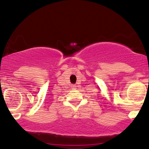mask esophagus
<instances>
[{
	"label": "esophagus",
	"instance_id": "1",
	"mask_svg": "<svg viewBox=\"0 0 149 149\" xmlns=\"http://www.w3.org/2000/svg\"><path fill=\"white\" fill-rule=\"evenodd\" d=\"M71 88H72V89H76V85H71Z\"/></svg>",
	"mask_w": 149,
	"mask_h": 149
}]
</instances>
